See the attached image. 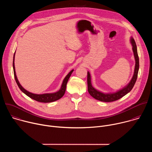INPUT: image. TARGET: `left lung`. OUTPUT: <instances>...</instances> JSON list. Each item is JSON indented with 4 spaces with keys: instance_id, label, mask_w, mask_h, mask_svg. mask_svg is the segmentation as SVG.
<instances>
[{
    "instance_id": "left-lung-1",
    "label": "left lung",
    "mask_w": 152,
    "mask_h": 152,
    "mask_svg": "<svg viewBox=\"0 0 152 152\" xmlns=\"http://www.w3.org/2000/svg\"><path fill=\"white\" fill-rule=\"evenodd\" d=\"M131 43L132 45V49L134 53V56L135 59V71L134 75L133 76L132 79H131V82L123 89L117 91V93H113V94H104L102 93L95 88L93 87L91 82V76L90 73L88 72L87 73V84H88V91L89 94L94 99L100 100L101 102H111L117 100L120 98L124 96L128 93H129L133 88L136 82L138 77V73L139 70V57L138 55L137 45L135 41L134 38L131 39Z\"/></svg>"
}]
</instances>
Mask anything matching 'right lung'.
<instances>
[{
    "mask_svg": "<svg viewBox=\"0 0 152 152\" xmlns=\"http://www.w3.org/2000/svg\"><path fill=\"white\" fill-rule=\"evenodd\" d=\"M14 56H15V53L14 55V58H13V70H14V77H15V80L16 81V83L17 84V85L18 86L19 88L21 90V91L23 92L26 95H27L28 97H29L30 98L39 102H42V103H49V102H52L54 101H56L59 99H61L64 94H65V92H66V86H67V82L72 75V73L73 72V70H72V71H70V72L66 76V77L64 78L61 88V89L56 93H51V94H33L31 93L28 91H26L25 89H24L21 85L20 84L17 76H16V74H15V67H14Z\"/></svg>",
    "mask_w": 152,
    "mask_h": 152,
    "instance_id": "1",
    "label": "right lung"
}]
</instances>
